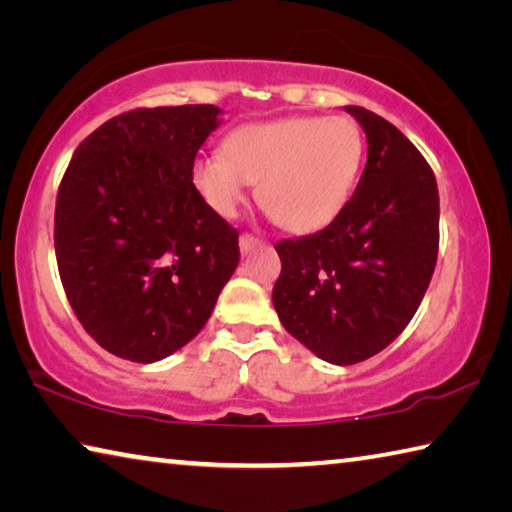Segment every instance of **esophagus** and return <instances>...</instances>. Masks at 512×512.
I'll list each match as a JSON object with an SVG mask.
<instances>
[{
	"label": "esophagus",
	"mask_w": 512,
	"mask_h": 512,
	"mask_svg": "<svg viewBox=\"0 0 512 512\" xmlns=\"http://www.w3.org/2000/svg\"><path fill=\"white\" fill-rule=\"evenodd\" d=\"M257 246H262V241H259L257 237H253V235H241V237H239V250H241V255H248L250 250H255Z\"/></svg>",
	"instance_id": "esophagus-1"
}]
</instances>
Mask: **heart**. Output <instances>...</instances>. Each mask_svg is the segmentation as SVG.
<instances>
[{
    "mask_svg": "<svg viewBox=\"0 0 512 512\" xmlns=\"http://www.w3.org/2000/svg\"><path fill=\"white\" fill-rule=\"evenodd\" d=\"M363 164V137L348 117H289L248 124L223 153H205L192 183L221 216H235L250 183L275 223L291 232L327 228L350 203Z\"/></svg>",
    "mask_w": 512,
    "mask_h": 512,
    "instance_id": "1",
    "label": "heart"
}]
</instances>
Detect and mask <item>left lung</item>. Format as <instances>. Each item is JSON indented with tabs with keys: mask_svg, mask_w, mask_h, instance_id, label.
<instances>
[{
	"mask_svg": "<svg viewBox=\"0 0 512 512\" xmlns=\"http://www.w3.org/2000/svg\"><path fill=\"white\" fill-rule=\"evenodd\" d=\"M368 160L350 203L316 235L275 246L273 307L291 336L334 366L375 357L411 323L438 257V185L391 121L345 106Z\"/></svg>",
	"mask_w": 512,
	"mask_h": 512,
	"instance_id": "left-lung-1",
	"label": "left lung"
}]
</instances>
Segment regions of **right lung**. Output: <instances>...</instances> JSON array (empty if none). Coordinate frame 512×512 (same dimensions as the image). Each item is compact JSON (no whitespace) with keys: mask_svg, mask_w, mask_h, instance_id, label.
<instances>
[{"mask_svg":"<svg viewBox=\"0 0 512 512\" xmlns=\"http://www.w3.org/2000/svg\"><path fill=\"white\" fill-rule=\"evenodd\" d=\"M216 106L131 110L76 149L56 201V259L76 318L115 357L155 363L212 316L239 235L192 183Z\"/></svg>","mask_w":512,"mask_h":512,"instance_id":"obj_1","label":"right lung"}]
</instances>
